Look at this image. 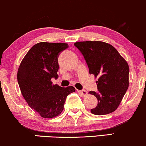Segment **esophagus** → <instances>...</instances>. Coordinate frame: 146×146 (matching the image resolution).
I'll use <instances>...</instances> for the list:
<instances>
[{
    "instance_id": "obj_1",
    "label": "esophagus",
    "mask_w": 146,
    "mask_h": 146,
    "mask_svg": "<svg viewBox=\"0 0 146 146\" xmlns=\"http://www.w3.org/2000/svg\"><path fill=\"white\" fill-rule=\"evenodd\" d=\"M78 92L79 93H80L82 96H86V95H87L88 93L87 91H85V90H78Z\"/></svg>"
}]
</instances>
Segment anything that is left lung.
Instances as JSON below:
<instances>
[{
  "label": "left lung",
  "mask_w": 146,
  "mask_h": 146,
  "mask_svg": "<svg viewBox=\"0 0 146 146\" xmlns=\"http://www.w3.org/2000/svg\"><path fill=\"white\" fill-rule=\"evenodd\" d=\"M86 60L89 74L98 77V92L89 91L98 99L91 109L95 115H105L118 108L129 87V67L127 61L112 45L102 41L74 43Z\"/></svg>",
  "instance_id": "8db88e82"
}]
</instances>
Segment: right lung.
<instances>
[{"instance_id":"1","label":"right lung","mask_w":146,"mask_h":146,"mask_svg":"<svg viewBox=\"0 0 146 146\" xmlns=\"http://www.w3.org/2000/svg\"><path fill=\"white\" fill-rule=\"evenodd\" d=\"M67 43L38 42L25 55L17 78L21 94L28 106L44 118L56 117L64 110L66 97L75 92L72 86L62 87L52 83L58 78V56Z\"/></svg>"}]
</instances>
